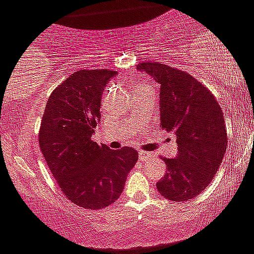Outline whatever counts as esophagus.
I'll return each mask as SVG.
<instances>
[{
    "label": "esophagus",
    "mask_w": 254,
    "mask_h": 254,
    "mask_svg": "<svg viewBox=\"0 0 254 254\" xmlns=\"http://www.w3.org/2000/svg\"><path fill=\"white\" fill-rule=\"evenodd\" d=\"M147 157H149V153L146 151H138V158L141 159V161H143V159H146Z\"/></svg>",
    "instance_id": "1"
}]
</instances>
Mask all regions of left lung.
Here are the masks:
<instances>
[{
	"label": "left lung",
	"instance_id": "8db88e82",
	"mask_svg": "<svg viewBox=\"0 0 254 254\" xmlns=\"http://www.w3.org/2000/svg\"><path fill=\"white\" fill-rule=\"evenodd\" d=\"M137 68L161 86V127L177 136V157L163 158L167 171L157 190L170 201L192 199L212 182L226 153L221 106L207 87L182 69L161 62H142Z\"/></svg>",
	"mask_w": 254,
	"mask_h": 254
}]
</instances>
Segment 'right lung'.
<instances>
[{"mask_svg": "<svg viewBox=\"0 0 254 254\" xmlns=\"http://www.w3.org/2000/svg\"><path fill=\"white\" fill-rule=\"evenodd\" d=\"M117 72L78 69L53 89L38 134L40 148L60 190L87 209L117 201L138 152L98 146L92 134L101 118V98Z\"/></svg>", "mask_w": 254, "mask_h": 254, "instance_id": "obj_1", "label": "right lung"}]
</instances>
